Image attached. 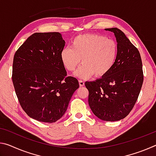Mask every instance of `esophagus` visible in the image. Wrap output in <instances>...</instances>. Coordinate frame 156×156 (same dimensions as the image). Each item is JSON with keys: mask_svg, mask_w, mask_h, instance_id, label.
<instances>
[{"mask_svg": "<svg viewBox=\"0 0 156 156\" xmlns=\"http://www.w3.org/2000/svg\"><path fill=\"white\" fill-rule=\"evenodd\" d=\"M78 82H79V84H80V87H84V81L79 80Z\"/></svg>", "mask_w": 156, "mask_h": 156, "instance_id": "esophagus-1", "label": "esophagus"}]
</instances>
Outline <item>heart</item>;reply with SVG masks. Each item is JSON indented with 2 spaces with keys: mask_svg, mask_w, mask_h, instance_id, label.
Listing matches in <instances>:
<instances>
[{
  "mask_svg": "<svg viewBox=\"0 0 156 156\" xmlns=\"http://www.w3.org/2000/svg\"><path fill=\"white\" fill-rule=\"evenodd\" d=\"M117 52L114 41L97 34H87L76 37L72 42V48L63 49L60 60L69 72L74 71L82 60L83 65L74 73L78 78L87 79L94 74L102 77L112 68Z\"/></svg>",
  "mask_w": 156,
  "mask_h": 156,
  "instance_id": "1",
  "label": "heart"
}]
</instances>
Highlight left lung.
Wrapping results in <instances>:
<instances>
[{"instance_id": "8db88e82", "label": "left lung", "mask_w": 156, "mask_h": 156, "mask_svg": "<svg viewBox=\"0 0 156 156\" xmlns=\"http://www.w3.org/2000/svg\"><path fill=\"white\" fill-rule=\"evenodd\" d=\"M114 34L117 56L106 75L95 81L86 82L88 102L94 114L105 121L125 118L135 105L143 83L140 54L119 29L107 28Z\"/></svg>"}]
</instances>
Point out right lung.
I'll return each instance as SVG.
<instances>
[{
	"label": "right lung",
	"instance_id": "1",
	"mask_svg": "<svg viewBox=\"0 0 156 156\" xmlns=\"http://www.w3.org/2000/svg\"><path fill=\"white\" fill-rule=\"evenodd\" d=\"M65 41L58 32L35 33L15 53L12 81L20 106L39 122L52 123L61 118L77 79L67 76L60 60Z\"/></svg>",
	"mask_w": 156,
	"mask_h": 156
}]
</instances>
